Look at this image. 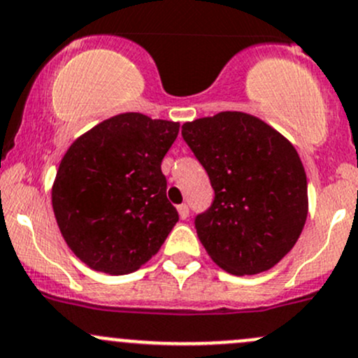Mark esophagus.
<instances>
[{
	"mask_svg": "<svg viewBox=\"0 0 358 358\" xmlns=\"http://www.w3.org/2000/svg\"><path fill=\"white\" fill-rule=\"evenodd\" d=\"M178 214H180V217H182V220H187V217H189V206L180 204L178 206Z\"/></svg>",
	"mask_w": 358,
	"mask_h": 358,
	"instance_id": "34e87169",
	"label": "esophagus"
}]
</instances>
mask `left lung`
<instances>
[{"label": "left lung", "mask_w": 358, "mask_h": 358, "mask_svg": "<svg viewBox=\"0 0 358 358\" xmlns=\"http://www.w3.org/2000/svg\"><path fill=\"white\" fill-rule=\"evenodd\" d=\"M214 201L195 217L201 243L228 273H264L292 250L307 220V176L288 138L257 116L223 111L183 123Z\"/></svg>", "instance_id": "left-lung-1"}]
</instances>
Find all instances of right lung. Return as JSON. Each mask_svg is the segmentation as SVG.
Listing matches in <instances>:
<instances>
[{"mask_svg":"<svg viewBox=\"0 0 358 358\" xmlns=\"http://www.w3.org/2000/svg\"><path fill=\"white\" fill-rule=\"evenodd\" d=\"M180 123L122 113L70 145L52 183L56 223L90 269L134 273L157 254L178 213L161 161Z\"/></svg>","mask_w":358,"mask_h":358,"instance_id":"obj_1","label":"right lung"}]
</instances>
